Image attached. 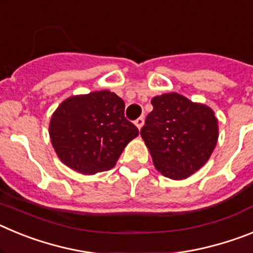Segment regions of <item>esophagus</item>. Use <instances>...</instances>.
Here are the masks:
<instances>
[{
	"label": "esophagus",
	"instance_id": "esophagus-1",
	"mask_svg": "<svg viewBox=\"0 0 253 253\" xmlns=\"http://www.w3.org/2000/svg\"><path fill=\"white\" fill-rule=\"evenodd\" d=\"M134 124L137 125L138 129H140L143 126V124H144V118H143V116H139V118L134 122Z\"/></svg>",
	"mask_w": 253,
	"mask_h": 253
}]
</instances>
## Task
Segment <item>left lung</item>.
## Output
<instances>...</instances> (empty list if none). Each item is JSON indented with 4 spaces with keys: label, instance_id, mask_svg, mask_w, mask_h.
Listing matches in <instances>:
<instances>
[{
    "label": "left lung",
    "instance_id": "8db88e82",
    "mask_svg": "<svg viewBox=\"0 0 253 253\" xmlns=\"http://www.w3.org/2000/svg\"><path fill=\"white\" fill-rule=\"evenodd\" d=\"M140 135L154 166L166 177L182 180L205 165L218 140V120L210 107L176 92L152 99Z\"/></svg>",
    "mask_w": 253,
    "mask_h": 253
}]
</instances>
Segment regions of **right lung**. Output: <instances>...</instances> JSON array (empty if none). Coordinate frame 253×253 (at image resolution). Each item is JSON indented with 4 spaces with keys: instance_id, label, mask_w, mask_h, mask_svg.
Listing matches in <instances>:
<instances>
[{
    "instance_id": "obj_1",
    "label": "right lung",
    "mask_w": 253,
    "mask_h": 253,
    "mask_svg": "<svg viewBox=\"0 0 253 253\" xmlns=\"http://www.w3.org/2000/svg\"><path fill=\"white\" fill-rule=\"evenodd\" d=\"M125 104L110 91L72 96L58 106L49 125L60 161L92 175L115 166L125 146L139 130L124 116Z\"/></svg>"
}]
</instances>
